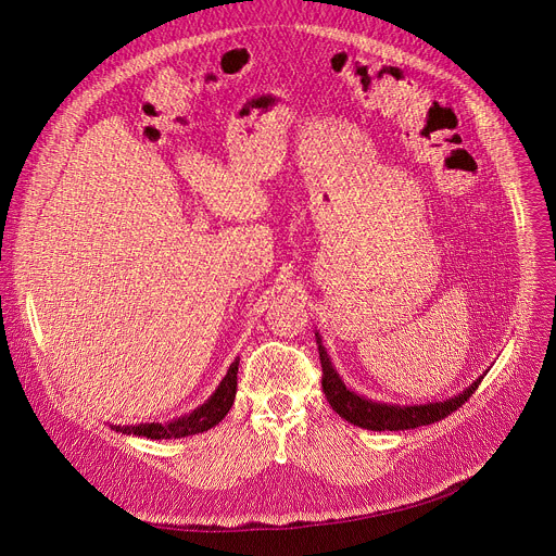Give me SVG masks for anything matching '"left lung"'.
Segmentation results:
<instances>
[{"mask_svg": "<svg viewBox=\"0 0 556 556\" xmlns=\"http://www.w3.org/2000/svg\"><path fill=\"white\" fill-rule=\"evenodd\" d=\"M319 362H321V389L328 400V404L336 409L344 420H349L355 427L362 429H371V431H404V429H416L425 425H433L442 418L452 416L458 406H463L478 384L483 382V378H478L467 391L460 395L447 400V402H433V404H420V406H395V404H382V402H371L366 397H359L357 393L349 391L346 384L340 380L338 371L332 368L319 336Z\"/></svg>", "mask_w": 556, "mask_h": 556, "instance_id": "8db88e82", "label": "left lung"}]
</instances>
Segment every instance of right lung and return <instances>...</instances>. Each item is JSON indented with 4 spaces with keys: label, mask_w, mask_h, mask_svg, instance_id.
<instances>
[{
    "label": "right lung",
    "mask_w": 556,
    "mask_h": 556,
    "mask_svg": "<svg viewBox=\"0 0 556 556\" xmlns=\"http://www.w3.org/2000/svg\"><path fill=\"white\" fill-rule=\"evenodd\" d=\"M237 374H239V359L232 362L228 376L224 378V382L218 384L214 395L203 406H199V409H194L190 416H182L167 425H138V427H114V429L123 431L127 435L134 433V435L152 438V440H163V438L169 440V438H185V435L203 433L228 416L230 406L235 404V395H237Z\"/></svg>",
    "instance_id": "add662e5"
}]
</instances>
